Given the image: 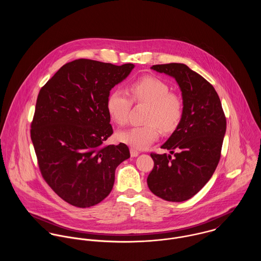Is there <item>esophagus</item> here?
Instances as JSON below:
<instances>
[{
  "instance_id": "34e87169",
  "label": "esophagus",
  "mask_w": 261,
  "mask_h": 261,
  "mask_svg": "<svg viewBox=\"0 0 261 261\" xmlns=\"http://www.w3.org/2000/svg\"><path fill=\"white\" fill-rule=\"evenodd\" d=\"M129 150H130V155H132L133 158H135V156H138V155H139V153H140V152H139L137 149H133V148H130Z\"/></svg>"
}]
</instances>
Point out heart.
Masks as SVG:
<instances>
[{"label":"heart","mask_w":261,"mask_h":261,"mask_svg":"<svg viewBox=\"0 0 261 261\" xmlns=\"http://www.w3.org/2000/svg\"><path fill=\"white\" fill-rule=\"evenodd\" d=\"M128 94L119 89L110 93L107 108L112 120L119 125L127 123L134 101L149 106L145 116L147 124L120 132L118 140L121 143L133 149H146L159 139V127L164 133L177 128L183 117L184 103L178 94L170 92L165 81L153 76L142 77L129 85Z\"/></svg>","instance_id":"obj_1"}]
</instances>
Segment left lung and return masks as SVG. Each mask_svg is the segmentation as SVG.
Segmentation results:
<instances>
[{
  "label": "left lung",
  "mask_w": 261,
  "mask_h": 261,
  "mask_svg": "<svg viewBox=\"0 0 261 261\" xmlns=\"http://www.w3.org/2000/svg\"><path fill=\"white\" fill-rule=\"evenodd\" d=\"M151 69L176 79L184 112L177 128L161 147L174 155L151 152L153 169L147 182L155 196L183 202L196 195L214 174L221 156L226 117L213 85L185 64H158Z\"/></svg>",
  "instance_id": "8db88e82"
}]
</instances>
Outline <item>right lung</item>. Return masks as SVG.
Returning a JSON list of instances; mask_svg holds the SVG:
<instances>
[{
	"mask_svg": "<svg viewBox=\"0 0 261 261\" xmlns=\"http://www.w3.org/2000/svg\"><path fill=\"white\" fill-rule=\"evenodd\" d=\"M135 65L90 59L63 65L40 89L31 140L42 177L65 202L87 208L109 196L126 145L106 146L113 133L107 101Z\"/></svg>",
	"mask_w": 261,
	"mask_h": 261,
	"instance_id": "add662e5",
	"label": "right lung"
}]
</instances>
